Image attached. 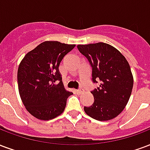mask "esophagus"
<instances>
[{
  "label": "esophagus",
  "mask_w": 150,
  "mask_h": 150,
  "mask_svg": "<svg viewBox=\"0 0 150 150\" xmlns=\"http://www.w3.org/2000/svg\"><path fill=\"white\" fill-rule=\"evenodd\" d=\"M75 92H76L77 94H81V93L83 92V88L80 87V88H79L78 90H75Z\"/></svg>",
  "instance_id": "34e87169"
}]
</instances>
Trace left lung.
<instances>
[{
    "label": "left lung",
    "mask_w": 150,
    "mask_h": 150,
    "mask_svg": "<svg viewBox=\"0 0 150 150\" xmlns=\"http://www.w3.org/2000/svg\"><path fill=\"white\" fill-rule=\"evenodd\" d=\"M92 67V81L99 86L91 91L94 103L84 106L87 115L98 121L115 118L122 111L131 95L134 79L122 53L105 43L78 45Z\"/></svg>",
    "instance_id": "left-lung-1"
}]
</instances>
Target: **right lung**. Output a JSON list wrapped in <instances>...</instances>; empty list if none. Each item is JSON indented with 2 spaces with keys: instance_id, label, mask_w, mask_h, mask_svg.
I'll return each mask as SVG.
<instances>
[{
  "instance_id": "1",
  "label": "right lung",
  "mask_w": 150,
  "mask_h": 150,
  "mask_svg": "<svg viewBox=\"0 0 150 150\" xmlns=\"http://www.w3.org/2000/svg\"><path fill=\"white\" fill-rule=\"evenodd\" d=\"M75 47L45 41L27 53L19 65V93L28 111L36 118L51 120L64 112L73 93L64 88L59 66Z\"/></svg>"
}]
</instances>
